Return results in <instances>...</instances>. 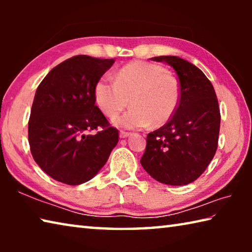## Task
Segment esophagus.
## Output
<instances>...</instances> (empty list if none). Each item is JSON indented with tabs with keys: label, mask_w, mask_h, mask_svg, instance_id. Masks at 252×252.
Masks as SVG:
<instances>
[{
	"label": "esophagus",
	"mask_w": 252,
	"mask_h": 252,
	"mask_svg": "<svg viewBox=\"0 0 252 252\" xmlns=\"http://www.w3.org/2000/svg\"><path fill=\"white\" fill-rule=\"evenodd\" d=\"M131 133H129V132H125V131H121L120 132V138L125 139V138H127V136H130Z\"/></svg>",
	"instance_id": "esophagus-1"
}]
</instances>
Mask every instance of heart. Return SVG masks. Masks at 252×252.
Returning <instances> with one entry per match:
<instances>
[{"label":"heart","instance_id":"b5f03b06","mask_svg":"<svg viewBox=\"0 0 252 252\" xmlns=\"http://www.w3.org/2000/svg\"><path fill=\"white\" fill-rule=\"evenodd\" d=\"M181 89L163 67L143 61L131 62L119 70L114 81L102 76L94 85L96 105L106 117H117L129 103L132 108L113 120L126 129L159 126L169 121L178 109Z\"/></svg>","mask_w":252,"mask_h":252}]
</instances>
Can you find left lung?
<instances>
[{
  "instance_id": "1",
  "label": "left lung",
  "mask_w": 252,
  "mask_h": 252,
  "mask_svg": "<svg viewBox=\"0 0 252 252\" xmlns=\"http://www.w3.org/2000/svg\"><path fill=\"white\" fill-rule=\"evenodd\" d=\"M176 71L181 99L170 121L149 133L141 158L143 169L157 181L183 186L201 176L215 157L220 110L215 89L203 72L173 55L152 58Z\"/></svg>"
}]
</instances>
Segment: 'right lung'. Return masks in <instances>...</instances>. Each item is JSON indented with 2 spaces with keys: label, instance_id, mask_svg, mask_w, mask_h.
I'll list each match as a JSON object with an SVG mask.
<instances>
[{
  "label": "right lung",
  "instance_id": "right-lung-1",
  "mask_svg": "<svg viewBox=\"0 0 252 252\" xmlns=\"http://www.w3.org/2000/svg\"><path fill=\"white\" fill-rule=\"evenodd\" d=\"M113 59L76 55L53 67L36 89L29 121L34 161L59 182L76 186L97 174L119 141L95 105L94 85ZM101 126L96 135L88 130Z\"/></svg>",
  "mask_w": 252,
  "mask_h": 252
}]
</instances>
